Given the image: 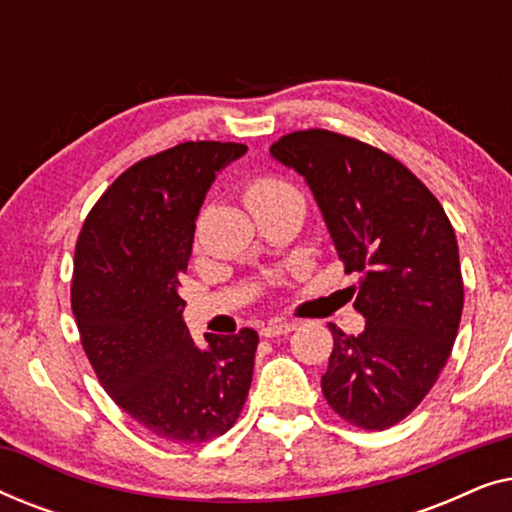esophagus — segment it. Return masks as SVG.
I'll return each mask as SVG.
<instances>
[{
  "mask_svg": "<svg viewBox=\"0 0 512 512\" xmlns=\"http://www.w3.org/2000/svg\"><path fill=\"white\" fill-rule=\"evenodd\" d=\"M293 328H296V324H293V321L272 319V321H268V324L261 328V335H263V338H279V335H289Z\"/></svg>",
  "mask_w": 512,
  "mask_h": 512,
  "instance_id": "34e87169",
  "label": "esophagus"
}]
</instances>
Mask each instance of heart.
Segmentation results:
<instances>
[{
  "mask_svg": "<svg viewBox=\"0 0 512 512\" xmlns=\"http://www.w3.org/2000/svg\"><path fill=\"white\" fill-rule=\"evenodd\" d=\"M242 198L244 205H247L251 212H256V209L277 205V202L284 200H300V195L289 181L279 177H268V174H265V177H254L244 184Z\"/></svg>",
  "mask_w": 512,
  "mask_h": 512,
  "instance_id": "obj_1",
  "label": "heart"
}]
</instances>
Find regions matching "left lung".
Masks as SVG:
<instances>
[{
    "mask_svg": "<svg viewBox=\"0 0 512 512\" xmlns=\"http://www.w3.org/2000/svg\"><path fill=\"white\" fill-rule=\"evenodd\" d=\"M303 174L345 272L359 282V335L335 324L321 391L335 415L384 431L436 384L464 310L459 247L436 195L382 149L331 130H298L270 146Z\"/></svg>",
    "mask_w": 512,
    "mask_h": 512,
    "instance_id": "1",
    "label": "left lung"
}]
</instances>
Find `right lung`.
<instances>
[{
  "label": "right lung",
  "mask_w": 512,
  "mask_h": 512,
  "mask_svg": "<svg viewBox=\"0 0 512 512\" xmlns=\"http://www.w3.org/2000/svg\"><path fill=\"white\" fill-rule=\"evenodd\" d=\"M235 142H184L128 167L83 221L74 251L72 310L97 380L123 412L172 443H205L237 422L258 333L205 335L181 319L202 200Z\"/></svg>",
  "instance_id": "add662e5"
}]
</instances>
